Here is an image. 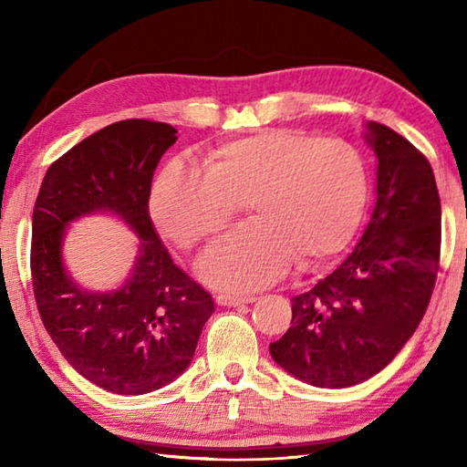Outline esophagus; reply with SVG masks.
<instances>
[{"label": "esophagus", "mask_w": 467, "mask_h": 467, "mask_svg": "<svg viewBox=\"0 0 467 467\" xmlns=\"http://www.w3.org/2000/svg\"><path fill=\"white\" fill-rule=\"evenodd\" d=\"M254 296L253 295H231V293H218L216 295V303L223 306H239L244 303H253Z\"/></svg>", "instance_id": "esophagus-1"}]
</instances>
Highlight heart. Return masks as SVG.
<instances>
[{
	"label": "heart",
	"instance_id": "obj_1",
	"mask_svg": "<svg viewBox=\"0 0 467 467\" xmlns=\"http://www.w3.org/2000/svg\"><path fill=\"white\" fill-rule=\"evenodd\" d=\"M367 166L341 138L269 128L211 148L202 171L181 162L158 174L156 226L184 251L231 224L246 202L253 221L208 246L198 273L221 289H259L296 265L331 259L351 241L367 201Z\"/></svg>",
	"mask_w": 467,
	"mask_h": 467
}]
</instances>
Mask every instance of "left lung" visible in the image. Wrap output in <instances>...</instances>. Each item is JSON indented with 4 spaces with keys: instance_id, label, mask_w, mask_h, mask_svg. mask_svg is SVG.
I'll use <instances>...</instances> for the list:
<instances>
[{
    "instance_id": "left-lung-1",
    "label": "left lung",
    "mask_w": 467,
    "mask_h": 467,
    "mask_svg": "<svg viewBox=\"0 0 467 467\" xmlns=\"http://www.w3.org/2000/svg\"><path fill=\"white\" fill-rule=\"evenodd\" d=\"M377 202L359 244L311 291L296 295L273 359L315 387L379 373L418 329L440 271L441 202L431 164L408 138L369 122Z\"/></svg>"
}]
</instances>
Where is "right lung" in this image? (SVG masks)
<instances>
[{
    "instance_id": "1",
    "label": "right lung",
    "mask_w": 467,
    "mask_h": 467,
    "mask_svg": "<svg viewBox=\"0 0 467 467\" xmlns=\"http://www.w3.org/2000/svg\"><path fill=\"white\" fill-rule=\"evenodd\" d=\"M174 142L171 124L114 122L52 162L36 198L29 269L39 317L66 361L112 393L171 383L214 313L213 296L172 263L148 211L154 171ZM94 210L120 213L141 236L135 275L112 294L82 292L58 256L65 224Z\"/></svg>"
}]
</instances>
